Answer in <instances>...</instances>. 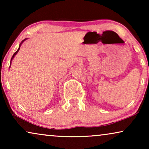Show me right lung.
<instances>
[{"mask_svg": "<svg viewBox=\"0 0 149 149\" xmlns=\"http://www.w3.org/2000/svg\"><path fill=\"white\" fill-rule=\"evenodd\" d=\"M26 39V38H25V39H24V40H22V42H21V43H20V45H19V48H18V49H17V51H16V52H15V53H14V54L13 55V56H12V58H11V60H13V58H14V57H15V55L17 54V52H19V49H20V46H21V45L22 44V42H23L24 41V40H25Z\"/></svg>", "mask_w": 149, "mask_h": 149, "instance_id": "1", "label": "right lung"}]
</instances>
